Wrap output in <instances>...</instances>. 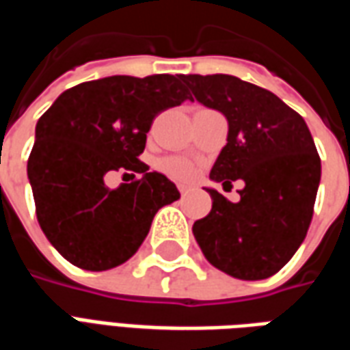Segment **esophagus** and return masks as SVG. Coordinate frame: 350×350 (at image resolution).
Returning a JSON list of instances; mask_svg holds the SVG:
<instances>
[{
	"instance_id": "1",
	"label": "esophagus",
	"mask_w": 350,
	"mask_h": 350,
	"mask_svg": "<svg viewBox=\"0 0 350 350\" xmlns=\"http://www.w3.org/2000/svg\"><path fill=\"white\" fill-rule=\"evenodd\" d=\"M178 189H180V195H182V197H185V195L189 193V187H185V185H178Z\"/></svg>"
}]
</instances>
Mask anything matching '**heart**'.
Returning a JSON list of instances; mask_svg holds the SVG:
<instances>
[{"label":"heart","instance_id":"1","mask_svg":"<svg viewBox=\"0 0 350 350\" xmlns=\"http://www.w3.org/2000/svg\"><path fill=\"white\" fill-rule=\"evenodd\" d=\"M161 170L167 172L170 178L176 180H191L195 176V165L189 159H183V157H168V159L161 161Z\"/></svg>","mask_w":350,"mask_h":350}]
</instances>
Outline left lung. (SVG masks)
<instances>
[{
  "label": "left lung",
  "instance_id": "obj_1",
  "mask_svg": "<svg viewBox=\"0 0 350 350\" xmlns=\"http://www.w3.org/2000/svg\"><path fill=\"white\" fill-rule=\"evenodd\" d=\"M183 82L204 107L228 122L227 146L210 178L243 180L240 202L215 189L212 210L193 234L208 262L247 281L285 266L308 234L321 182V157L308 125L278 95L230 75H187Z\"/></svg>",
  "mask_w": 350,
  "mask_h": 350
}]
</instances>
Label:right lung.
Segmentation results:
<instances>
[{
    "mask_svg": "<svg viewBox=\"0 0 350 350\" xmlns=\"http://www.w3.org/2000/svg\"><path fill=\"white\" fill-rule=\"evenodd\" d=\"M185 99L183 75H116L67 90L39 118L27 178L37 221L62 257L82 270L116 268L137 253L157 210L180 198L138 155L155 116ZM120 167L143 178L108 190L104 176Z\"/></svg>",
    "mask_w": 350,
    "mask_h": 350,
    "instance_id": "add662e5",
    "label": "right lung"
}]
</instances>
